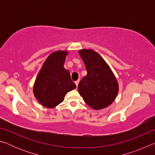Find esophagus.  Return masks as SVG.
Listing matches in <instances>:
<instances>
[{"mask_svg":"<svg viewBox=\"0 0 155 155\" xmlns=\"http://www.w3.org/2000/svg\"><path fill=\"white\" fill-rule=\"evenodd\" d=\"M79 80H78V81H75V84H76V85H77V87L78 86V83H79Z\"/></svg>","mask_w":155,"mask_h":155,"instance_id":"obj_1","label":"esophagus"}]
</instances>
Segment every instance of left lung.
<instances>
[{
    "label": "left lung",
    "mask_w": 155,
    "mask_h": 155,
    "mask_svg": "<svg viewBox=\"0 0 155 155\" xmlns=\"http://www.w3.org/2000/svg\"><path fill=\"white\" fill-rule=\"evenodd\" d=\"M78 54L87 74L78 85V91L87 105L100 110L113 103L119 91L114 72L100 54L91 49H81Z\"/></svg>",
    "instance_id": "left-lung-1"
}]
</instances>
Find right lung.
I'll list each match as a JSON object with an SVG mask.
<instances>
[{
  "mask_svg": "<svg viewBox=\"0 0 155 155\" xmlns=\"http://www.w3.org/2000/svg\"><path fill=\"white\" fill-rule=\"evenodd\" d=\"M67 51H54L47 57L33 84L34 96L41 105L52 109L64 101L65 94L76 88L70 72L65 69Z\"/></svg>",
  "mask_w": 155,
  "mask_h": 155,
  "instance_id": "add662e5",
  "label": "right lung"
}]
</instances>
